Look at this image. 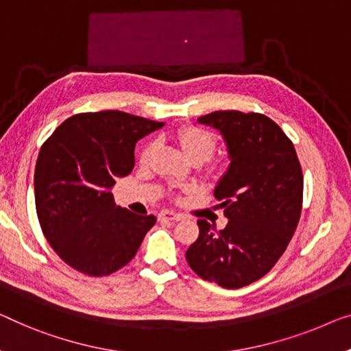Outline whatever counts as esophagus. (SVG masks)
Wrapping results in <instances>:
<instances>
[{
    "mask_svg": "<svg viewBox=\"0 0 351 351\" xmlns=\"http://www.w3.org/2000/svg\"><path fill=\"white\" fill-rule=\"evenodd\" d=\"M182 217H184L182 214H176L171 211H164L159 214V221H181Z\"/></svg>",
    "mask_w": 351,
    "mask_h": 351,
    "instance_id": "esophagus-1",
    "label": "esophagus"
}]
</instances>
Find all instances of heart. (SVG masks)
Instances as JSON below:
<instances>
[{"instance_id":"heart-1","label":"heart","mask_w":351,"mask_h":351,"mask_svg":"<svg viewBox=\"0 0 351 351\" xmlns=\"http://www.w3.org/2000/svg\"><path fill=\"white\" fill-rule=\"evenodd\" d=\"M176 142L180 143L181 149L184 151V154L192 162H205L211 158L214 149L217 146V138L213 132H209L208 129L202 128V125L195 124H187L182 125L176 130L175 134ZM154 153V143L149 142L143 146V149L140 151V162L146 164L151 159V156ZM221 169L219 162H209L208 171H217Z\"/></svg>"}]
</instances>
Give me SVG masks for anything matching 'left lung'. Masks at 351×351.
<instances>
[{
    "label": "left lung",
    "mask_w": 351,
    "mask_h": 351,
    "mask_svg": "<svg viewBox=\"0 0 351 351\" xmlns=\"http://www.w3.org/2000/svg\"><path fill=\"white\" fill-rule=\"evenodd\" d=\"M219 129L232 162L214 191L228 223L197 221L200 234L186 252L193 273L223 289H241L268 274L296 232L302 170L295 146L273 119L221 110L198 118Z\"/></svg>",
    "instance_id": "8db88e82"
}]
</instances>
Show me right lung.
<instances>
[{"instance_id":"right-lung-1","label":"right lung","mask_w":351,"mask_h":351,"mask_svg":"<svg viewBox=\"0 0 351 351\" xmlns=\"http://www.w3.org/2000/svg\"><path fill=\"white\" fill-rule=\"evenodd\" d=\"M162 124L119 110L77 113L40 146L34 195L42 233L78 273H117L156 223L153 214L114 206L110 191L132 171L135 143Z\"/></svg>"}]
</instances>
